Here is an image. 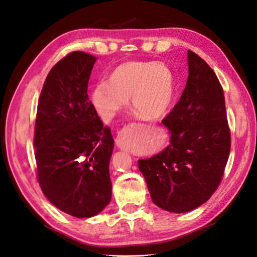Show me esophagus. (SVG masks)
<instances>
[{
    "label": "esophagus",
    "mask_w": 257,
    "mask_h": 257,
    "mask_svg": "<svg viewBox=\"0 0 257 257\" xmlns=\"http://www.w3.org/2000/svg\"><path fill=\"white\" fill-rule=\"evenodd\" d=\"M115 144L118 148L122 149V151H129L130 145L128 142V137H127V133H125V129H122L121 132L118 133L115 138Z\"/></svg>",
    "instance_id": "esophagus-1"
}]
</instances>
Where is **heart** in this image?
Returning <instances> with one entry per match:
<instances>
[{
  "instance_id": "obj_1",
  "label": "heart",
  "mask_w": 257,
  "mask_h": 257,
  "mask_svg": "<svg viewBox=\"0 0 257 257\" xmlns=\"http://www.w3.org/2000/svg\"><path fill=\"white\" fill-rule=\"evenodd\" d=\"M109 81L97 83L91 94L96 113L105 122L127 105L129 96L134 108L149 119L166 113L175 96L173 72L156 62L121 63L111 72Z\"/></svg>"
}]
</instances>
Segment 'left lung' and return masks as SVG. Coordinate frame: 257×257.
I'll use <instances>...</instances> for the list:
<instances>
[{"label":"left lung","mask_w":257,"mask_h":257,"mask_svg":"<svg viewBox=\"0 0 257 257\" xmlns=\"http://www.w3.org/2000/svg\"><path fill=\"white\" fill-rule=\"evenodd\" d=\"M189 76L173 110L162 120L171 132L162 153L138 162L153 202L182 213L210 199L230 153L225 95L212 68L188 50Z\"/></svg>","instance_id":"8db88e82"}]
</instances>
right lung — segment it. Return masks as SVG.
I'll list each match as a JSON object with an SVG mask.
<instances>
[{
  "label": "right lung",
  "mask_w": 257,
  "mask_h": 257,
  "mask_svg": "<svg viewBox=\"0 0 257 257\" xmlns=\"http://www.w3.org/2000/svg\"><path fill=\"white\" fill-rule=\"evenodd\" d=\"M96 58L73 51L50 69L35 124L37 179L51 204L76 218L93 217L111 200L110 128L88 100Z\"/></svg>",
  "instance_id": "add662e5"
}]
</instances>
